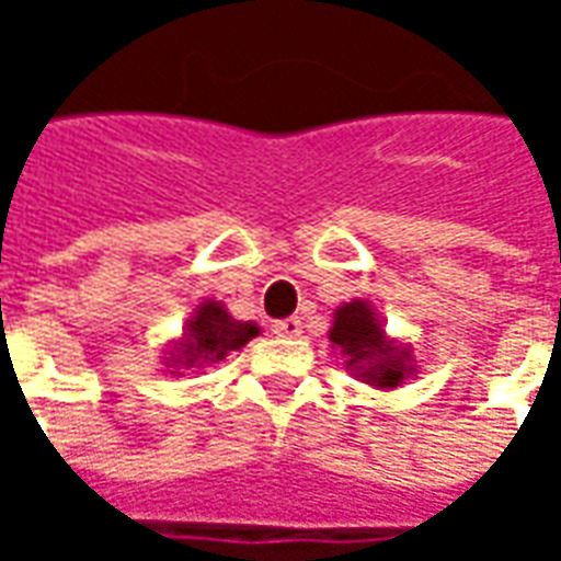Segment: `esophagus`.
<instances>
[{
	"label": "esophagus",
	"mask_w": 561,
	"mask_h": 561,
	"mask_svg": "<svg viewBox=\"0 0 561 561\" xmlns=\"http://www.w3.org/2000/svg\"><path fill=\"white\" fill-rule=\"evenodd\" d=\"M273 333L276 336H288V340H294V336H300L304 333V321L300 318H279V321H273Z\"/></svg>",
	"instance_id": "obj_1"
}]
</instances>
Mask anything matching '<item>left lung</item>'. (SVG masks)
Wrapping results in <instances>:
<instances>
[{
  "instance_id": "8db88e82",
  "label": "left lung",
  "mask_w": 561,
  "mask_h": 561,
  "mask_svg": "<svg viewBox=\"0 0 561 561\" xmlns=\"http://www.w3.org/2000/svg\"><path fill=\"white\" fill-rule=\"evenodd\" d=\"M330 342L340 345L342 354H348V366H354L360 378L378 388H393L409 376V354L385 340L376 312L364 300L336 309Z\"/></svg>"
}]
</instances>
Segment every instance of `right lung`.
<instances>
[{"mask_svg":"<svg viewBox=\"0 0 561 561\" xmlns=\"http://www.w3.org/2000/svg\"><path fill=\"white\" fill-rule=\"evenodd\" d=\"M252 336H257L255 324L237 321L225 312V306L207 300L197 309L195 321H188V345H185L188 360L183 366H192L197 360H204V364L225 360V354L243 348Z\"/></svg>","mask_w":561,"mask_h":561,"instance_id":"obj_1","label":"right lung"}]
</instances>
